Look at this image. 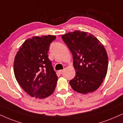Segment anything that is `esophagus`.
I'll use <instances>...</instances> for the list:
<instances>
[{"mask_svg": "<svg viewBox=\"0 0 123 123\" xmlns=\"http://www.w3.org/2000/svg\"><path fill=\"white\" fill-rule=\"evenodd\" d=\"M58 73H59V74H61L62 73H63V70H59L58 71Z\"/></svg>", "mask_w": 123, "mask_h": 123, "instance_id": "obj_1", "label": "esophagus"}]
</instances>
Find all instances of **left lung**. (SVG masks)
Here are the masks:
<instances>
[{
  "mask_svg": "<svg viewBox=\"0 0 123 123\" xmlns=\"http://www.w3.org/2000/svg\"><path fill=\"white\" fill-rule=\"evenodd\" d=\"M71 51L75 76L70 80L74 91L86 94L98 89L108 69V58L105 47L94 36L75 31L62 36Z\"/></svg>",
  "mask_w": 123,
  "mask_h": 123,
  "instance_id": "1",
  "label": "left lung"
}]
</instances>
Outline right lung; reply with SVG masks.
Returning <instances> with one entry per match:
<instances>
[{"instance_id":"add662e5","label":"right lung","mask_w":123,"mask_h":123,"mask_svg":"<svg viewBox=\"0 0 123 123\" xmlns=\"http://www.w3.org/2000/svg\"><path fill=\"white\" fill-rule=\"evenodd\" d=\"M55 36L28 38L17 53L13 63L15 78L20 86L32 97L43 99L53 93L58 77L48 52Z\"/></svg>"}]
</instances>
